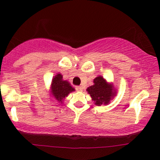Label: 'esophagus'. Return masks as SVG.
<instances>
[{"mask_svg": "<svg viewBox=\"0 0 160 160\" xmlns=\"http://www.w3.org/2000/svg\"><path fill=\"white\" fill-rule=\"evenodd\" d=\"M76 90H77V91H83V88H82L81 86L76 87Z\"/></svg>", "mask_w": 160, "mask_h": 160, "instance_id": "34e87169", "label": "esophagus"}]
</instances>
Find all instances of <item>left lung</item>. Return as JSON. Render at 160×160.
<instances>
[{
    "mask_svg": "<svg viewBox=\"0 0 160 160\" xmlns=\"http://www.w3.org/2000/svg\"><path fill=\"white\" fill-rule=\"evenodd\" d=\"M87 91L91 97L94 104L98 106L108 104L115 95L114 87L109 84L105 79L99 76L93 80V85L89 87Z\"/></svg>",
    "mask_w": 160,
    "mask_h": 160,
    "instance_id": "1",
    "label": "left lung"
}]
</instances>
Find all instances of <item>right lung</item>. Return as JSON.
Masks as SVG:
<instances>
[{
  "instance_id": "add662e5",
  "label": "right lung",
  "mask_w": 160,
  "mask_h": 160,
  "mask_svg": "<svg viewBox=\"0 0 160 160\" xmlns=\"http://www.w3.org/2000/svg\"><path fill=\"white\" fill-rule=\"evenodd\" d=\"M75 89L67 80L62 79V75L58 73L53 77L51 83V96L53 97L59 103H62L66 97Z\"/></svg>"
}]
</instances>
